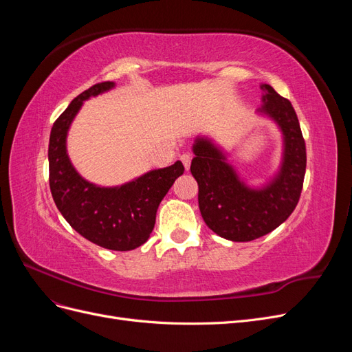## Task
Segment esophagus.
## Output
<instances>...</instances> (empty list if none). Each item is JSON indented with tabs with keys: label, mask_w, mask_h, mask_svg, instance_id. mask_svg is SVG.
<instances>
[{
	"label": "esophagus",
	"mask_w": 352,
	"mask_h": 352,
	"mask_svg": "<svg viewBox=\"0 0 352 352\" xmlns=\"http://www.w3.org/2000/svg\"><path fill=\"white\" fill-rule=\"evenodd\" d=\"M180 160H182V163H184L185 168L189 170V166H190V155H189V154H182V155H180Z\"/></svg>",
	"instance_id": "obj_1"
}]
</instances>
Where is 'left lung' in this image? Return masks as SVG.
Returning <instances> with one entry per match:
<instances>
[{
    "mask_svg": "<svg viewBox=\"0 0 352 352\" xmlns=\"http://www.w3.org/2000/svg\"><path fill=\"white\" fill-rule=\"evenodd\" d=\"M263 105L255 114L272 120L282 135L278 170L264 184L252 186L239 176L228 153L210 136H197L190 173L198 182V206L206 225L232 242L267 235L291 216L301 195L307 154L292 104L261 83Z\"/></svg>",
    "mask_w": 352,
    "mask_h": 352,
    "instance_id": "8db88e82",
    "label": "left lung"
}]
</instances>
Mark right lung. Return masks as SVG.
I'll list each match as a JSON object with an SVG mask.
<instances>
[{
  "instance_id": "obj_1",
  "label": "right lung",
  "mask_w": 352,
  "mask_h": 352,
  "mask_svg": "<svg viewBox=\"0 0 352 352\" xmlns=\"http://www.w3.org/2000/svg\"><path fill=\"white\" fill-rule=\"evenodd\" d=\"M113 88L114 82L94 85L78 95L52 124L50 189L58 211L79 235L102 248L131 251L150 238L160 202L185 167L176 162L116 186H100L79 175L67 154L69 129L85 101Z\"/></svg>"
}]
</instances>
